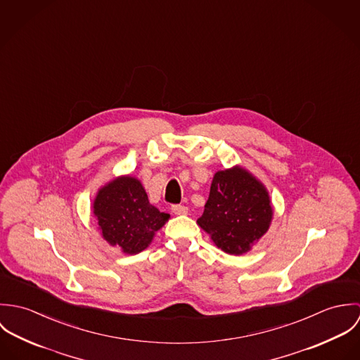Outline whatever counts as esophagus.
<instances>
[{
  "instance_id": "1",
  "label": "esophagus",
  "mask_w": 360,
  "mask_h": 360,
  "mask_svg": "<svg viewBox=\"0 0 360 360\" xmlns=\"http://www.w3.org/2000/svg\"><path fill=\"white\" fill-rule=\"evenodd\" d=\"M172 212L174 214H187L188 209H187V206L184 205H173L172 206Z\"/></svg>"
}]
</instances>
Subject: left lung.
Returning a JSON list of instances; mask_svg holds the SVG:
<instances>
[{
	"label": "left lung",
	"mask_w": 360,
	"mask_h": 360,
	"mask_svg": "<svg viewBox=\"0 0 360 360\" xmlns=\"http://www.w3.org/2000/svg\"><path fill=\"white\" fill-rule=\"evenodd\" d=\"M273 206L264 184L240 165L214 173L198 226L230 255L252 250L267 233Z\"/></svg>",
	"instance_id": "obj_1"
}]
</instances>
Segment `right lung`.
<instances>
[{"label":"right lung","mask_w":360,"mask_h":360,"mask_svg":"<svg viewBox=\"0 0 360 360\" xmlns=\"http://www.w3.org/2000/svg\"><path fill=\"white\" fill-rule=\"evenodd\" d=\"M93 213L103 240L127 255L148 248L155 233L170 219L150 204L141 181L130 174L115 177L98 190Z\"/></svg>","instance_id":"add662e5"}]
</instances>
